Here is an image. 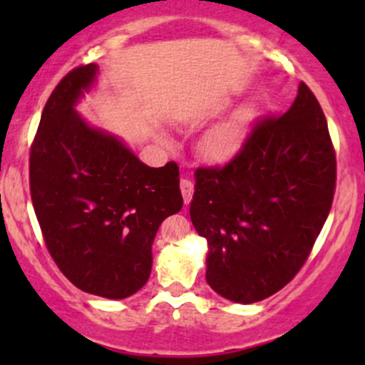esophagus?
I'll use <instances>...</instances> for the list:
<instances>
[{
    "label": "esophagus",
    "mask_w": 365,
    "mask_h": 365,
    "mask_svg": "<svg viewBox=\"0 0 365 365\" xmlns=\"http://www.w3.org/2000/svg\"><path fill=\"white\" fill-rule=\"evenodd\" d=\"M180 189H182L183 201H185V205H189L190 200H192V194H194L192 182H190V180H187V178H182V182H180Z\"/></svg>",
    "instance_id": "obj_1"
}]
</instances>
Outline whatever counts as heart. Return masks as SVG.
Returning <instances> with one entry per match:
<instances>
[{
  "instance_id": "1",
  "label": "heart",
  "mask_w": 365,
  "mask_h": 365,
  "mask_svg": "<svg viewBox=\"0 0 365 365\" xmlns=\"http://www.w3.org/2000/svg\"><path fill=\"white\" fill-rule=\"evenodd\" d=\"M245 123H247V114H240L237 120L215 128L205 141V152L213 159H222L230 155L240 143L244 135Z\"/></svg>"
}]
</instances>
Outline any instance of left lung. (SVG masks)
<instances>
[{"mask_svg":"<svg viewBox=\"0 0 365 365\" xmlns=\"http://www.w3.org/2000/svg\"><path fill=\"white\" fill-rule=\"evenodd\" d=\"M336 178L327 118L302 81L292 108L256 120L226 164L196 169L190 220L208 240L213 292L254 304L284 288L314 247Z\"/></svg>","mask_w":365,"mask_h":365,"instance_id":"8db88e82","label":"left lung"}]
</instances>
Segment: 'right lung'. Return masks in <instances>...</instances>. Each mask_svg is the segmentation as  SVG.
Returning a JSON list of instances; mask_svg holds the SVG:
<instances>
[{"instance_id": "obj_1", "label": "right lung", "mask_w": 365, "mask_h": 365, "mask_svg": "<svg viewBox=\"0 0 365 365\" xmlns=\"http://www.w3.org/2000/svg\"><path fill=\"white\" fill-rule=\"evenodd\" d=\"M95 73L81 65L51 93L29 150V192L61 274L91 295L127 298L148 281L162 220L182 210L180 171L148 168L73 111Z\"/></svg>"}]
</instances>
